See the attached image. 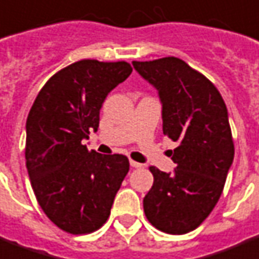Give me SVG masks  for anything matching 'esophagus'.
I'll list each match as a JSON object with an SVG mask.
<instances>
[{"mask_svg":"<svg viewBox=\"0 0 259 259\" xmlns=\"http://www.w3.org/2000/svg\"><path fill=\"white\" fill-rule=\"evenodd\" d=\"M130 165H132L133 168H138V167H141V164H140V163H137V161H134V160H130Z\"/></svg>","mask_w":259,"mask_h":259,"instance_id":"34e87169","label":"esophagus"}]
</instances>
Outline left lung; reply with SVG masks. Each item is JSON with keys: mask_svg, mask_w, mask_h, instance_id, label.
I'll use <instances>...</instances> for the list:
<instances>
[{"mask_svg": "<svg viewBox=\"0 0 259 259\" xmlns=\"http://www.w3.org/2000/svg\"><path fill=\"white\" fill-rule=\"evenodd\" d=\"M133 66L159 92L163 133L178 143L172 174L149 167L153 186L144 197V212L157 230L187 234L216 206L234 161L226 103L204 74L177 57L133 61Z\"/></svg>", "mask_w": 259, "mask_h": 259, "instance_id": "obj_1", "label": "left lung"}]
</instances>
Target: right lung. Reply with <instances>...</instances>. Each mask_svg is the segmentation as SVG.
Segmentation results:
<instances>
[{"mask_svg": "<svg viewBox=\"0 0 259 259\" xmlns=\"http://www.w3.org/2000/svg\"><path fill=\"white\" fill-rule=\"evenodd\" d=\"M125 61L82 59L57 72L27 118L25 160L37 202L65 232H94L107 222L129 172L123 155L88 151L82 140L99 127L107 95L132 73Z\"/></svg>", "mask_w": 259, "mask_h": 259, "instance_id": "right-lung-1", "label": "right lung"}]
</instances>
